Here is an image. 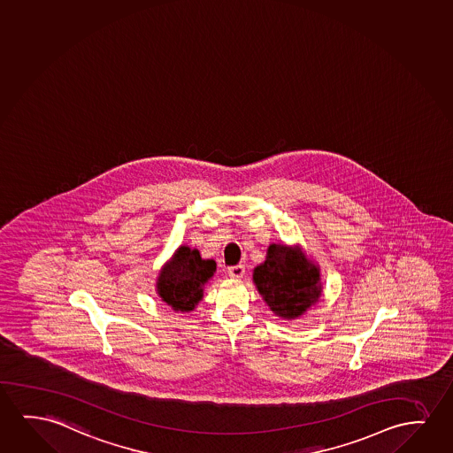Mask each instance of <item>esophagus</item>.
<instances>
[{
    "mask_svg": "<svg viewBox=\"0 0 453 453\" xmlns=\"http://www.w3.org/2000/svg\"><path fill=\"white\" fill-rule=\"evenodd\" d=\"M229 276L232 279H242L244 276V266L243 265H235V266H230Z\"/></svg>",
    "mask_w": 453,
    "mask_h": 453,
    "instance_id": "1",
    "label": "esophagus"
}]
</instances>
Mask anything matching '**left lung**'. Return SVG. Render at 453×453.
<instances>
[{"label": "left lung", "mask_w": 453, "mask_h": 453, "mask_svg": "<svg viewBox=\"0 0 453 453\" xmlns=\"http://www.w3.org/2000/svg\"><path fill=\"white\" fill-rule=\"evenodd\" d=\"M254 282L271 311L283 319H296L321 296L319 268L302 252L287 244H269L266 260L254 269Z\"/></svg>", "instance_id": "left-lung-1"}]
</instances>
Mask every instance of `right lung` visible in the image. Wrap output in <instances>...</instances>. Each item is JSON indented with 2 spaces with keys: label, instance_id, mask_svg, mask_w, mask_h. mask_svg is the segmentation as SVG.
I'll return each instance as SVG.
<instances>
[{
  "label": "right lung",
  "instance_id": "obj_1",
  "mask_svg": "<svg viewBox=\"0 0 453 453\" xmlns=\"http://www.w3.org/2000/svg\"><path fill=\"white\" fill-rule=\"evenodd\" d=\"M215 271V260H203L199 250L180 246L158 274L157 295L174 311H191Z\"/></svg>",
  "mask_w": 453,
  "mask_h": 453
}]
</instances>
